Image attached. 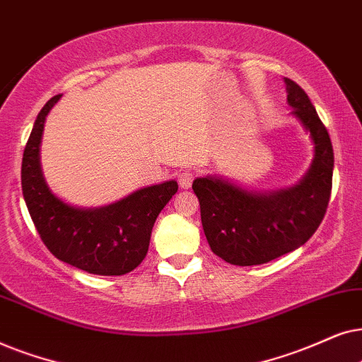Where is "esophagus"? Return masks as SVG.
<instances>
[{"label": "esophagus", "mask_w": 362, "mask_h": 362, "mask_svg": "<svg viewBox=\"0 0 362 362\" xmlns=\"http://www.w3.org/2000/svg\"><path fill=\"white\" fill-rule=\"evenodd\" d=\"M177 180H178V185H180L182 189H190L192 182H194V173H192L190 170L180 172L177 175Z\"/></svg>", "instance_id": "1"}]
</instances>
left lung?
<instances>
[{
	"label": "left lung",
	"mask_w": 362,
	"mask_h": 362,
	"mask_svg": "<svg viewBox=\"0 0 362 362\" xmlns=\"http://www.w3.org/2000/svg\"><path fill=\"white\" fill-rule=\"evenodd\" d=\"M291 115L310 134L315 157L296 185L253 192L221 177L194 180L206 242L216 257L253 267L300 248L325 218L331 197L334 153L315 105L295 81L285 77Z\"/></svg>",
	"instance_id": "8db88e82"
}]
</instances>
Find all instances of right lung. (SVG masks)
I'll return each instance as SVG.
<instances>
[{"instance_id": "obj_1", "label": "right lung", "mask_w": 362, "mask_h": 362, "mask_svg": "<svg viewBox=\"0 0 362 362\" xmlns=\"http://www.w3.org/2000/svg\"><path fill=\"white\" fill-rule=\"evenodd\" d=\"M61 99H49L33 125L23 153V197L37 233L57 259L103 276L132 272L146 258L158 214L173 195L175 180L144 187L125 199L98 209L66 204L51 192L42 175L40 147L49 110Z\"/></svg>"}]
</instances>
